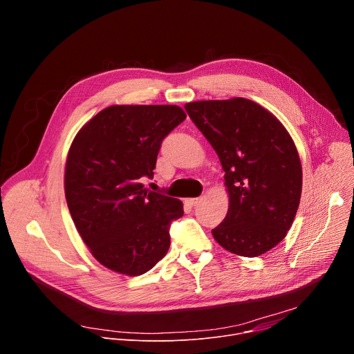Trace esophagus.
Listing matches in <instances>:
<instances>
[{"label": "esophagus", "mask_w": 354, "mask_h": 354, "mask_svg": "<svg viewBox=\"0 0 354 354\" xmlns=\"http://www.w3.org/2000/svg\"><path fill=\"white\" fill-rule=\"evenodd\" d=\"M186 201V203L189 205V206H197L198 203H200V201H201V197H193V198H186L185 200Z\"/></svg>", "instance_id": "1"}]
</instances>
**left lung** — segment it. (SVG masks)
<instances>
[{"label": "left lung", "instance_id": "8db88e82", "mask_svg": "<svg viewBox=\"0 0 354 354\" xmlns=\"http://www.w3.org/2000/svg\"><path fill=\"white\" fill-rule=\"evenodd\" d=\"M185 109L225 172L230 209L214 239L239 257L263 255L284 239L299 205L302 169L292 138L249 99L198 100Z\"/></svg>", "mask_w": 354, "mask_h": 354}]
</instances>
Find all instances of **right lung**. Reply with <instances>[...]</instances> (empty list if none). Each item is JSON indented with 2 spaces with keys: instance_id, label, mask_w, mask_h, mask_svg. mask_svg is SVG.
<instances>
[{
  "instance_id": "add662e5",
  "label": "right lung",
  "mask_w": 354,
  "mask_h": 354,
  "mask_svg": "<svg viewBox=\"0 0 354 354\" xmlns=\"http://www.w3.org/2000/svg\"><path fill=\"white\" fill-rule=\"evenodd\" d=\"M185 119L175 105L109 106L75 136L64 176L67 205L105 268L138 276L168 252L182 201L144 189L141 179H153L164 138Z\"/></svg>"
}]
</instances>
